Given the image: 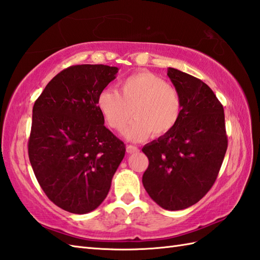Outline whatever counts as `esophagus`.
<instances>
[{
	"instance_id": "esophagus-1",
	"label": "esophagus",
	"mask_w": 260,
	"mask_h": 260,
	"mask_svg": "<svg viewBox=\"0 0 260 260\" xmlns=\"http://www.w3.org/2000/svg\"><path fill=\"white\" fill-rule=\"evenodd\" d=\"M127 153L128 154H134V153H137V152H140V149H138L136 146H133V145H128L127 146Z\"/></svg>"
}]
</instances>
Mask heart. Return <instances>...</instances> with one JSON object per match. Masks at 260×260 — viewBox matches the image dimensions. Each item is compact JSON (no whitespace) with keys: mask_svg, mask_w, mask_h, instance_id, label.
I'll list each match as a JSON object with an SVG mask.
<instances>
[{"mask_svg":"<svg viewBox=\"0 0 260 260\" xmlns=\"http://www.w3.org/2000/svg\"><path fill=\"white\" fill-rule=\"evenodd\" d=\"M98 108L110 127L123 132L135 116L125 136L137 142L170 133L182 116L178 90L150 72H137L118 83V92L105 88L98 96Z\"/></svg>","mask_w":260,"mask_h":260,"instance_id":"obj_1","label":"heart"}]
</instances>
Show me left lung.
<instances>
[{"label": "left lung", "instance_id": "left-lung-1", "mask_svg": "<svg viewBox=\"0 0 260 260\" xmlns=\"http://www.w3.org/2000/svg\"><path fill=\"white\" fill-rule=\"evenodd\" d=\"M167 75L182 99V116L170 133L143 147L149 160L143 185L161 208L180 210L212 188L228 142L224 108L207 84L173 68Z\"/></svg>", "mask_w": 260, "mask_h": 260}]
</instances>
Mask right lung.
Instances as JSON below:
<instances>
[{"mask_svg": "<svg viewBox=\"0 0 260 260\" xmlns=\"http://www.w3.org/2000/svg\"><path fill=\"white\" fill-rule=\"evenodd\" d=\"M118 69L74 65L47 84L33 106L28 157L50 201L87 214L106 198L125 145L104 126L98 96Z\"/></svg>", "mask_w": 260, "mask_h": 260, "instance_id": "obj_1", "label": "right lung"}]
</instances>
